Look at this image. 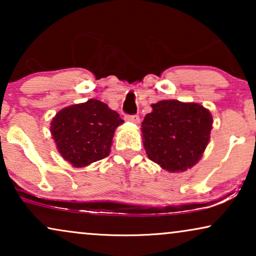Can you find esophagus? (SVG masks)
Segmentation results:
<instances>
[{
	"label": "esophagus",
	"instance_id": "esophagus-1",
	"mask_svg": "<svg viewBox=\"0 0 256 256\" xmlns=\"http://www.w3.org/2000/svg\"><path fill=\"white\" fill-rule=\"evenodd\" d=\"M126 120L129 122H132V124H138L140 122V116L138 114L134 115H126Z\"/></svg>",
	"mask_w": 256,
	"mask_h": 256
}]
</instances>
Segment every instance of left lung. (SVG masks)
Wrapping results in <instances>:
<instances>
[{"label": "left lung", "mask_w": 256, "mask_h": 256, "mask_svg": "<svg viewBox=\"0 0 256 256\" xmlns=\"http://www.w3.org/2000/svg\"><path fill=\"white\" fill-rule=\"evenodd\" d=\"M142 122L143 144L149 160L170 172L190 169L210 141L212 115L198 104L163 100L152 104Z\"/></svg>", "instance_id": "8db88e82"}]
</instances>
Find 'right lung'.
Returning <instances> with one entry per match:
<instances>
[{
	"label": "right lung",
	"instance_id": "right-lung-1",
	"mask_svg": "<svg viewBox=\"0 0 256 256\" xmlns=\"http://www.w3.org/2000/svg\"><path fill=\"white\" fill-rule=\"evenodd\" d=\"M122 122L106 104L90 99L58 112L51 134L64 160L82 168L110 155L114 132Z\"/></svg>",
	"mask_w": 256,
	"mask_h": 256
}]
</instances>
